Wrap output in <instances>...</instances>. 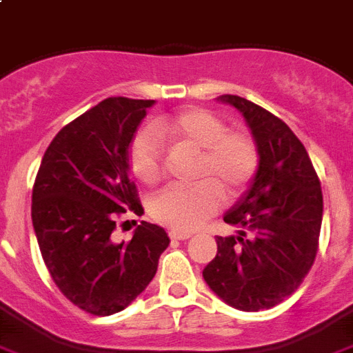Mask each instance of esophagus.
<instances>
[{
  "label": "esophagus",
  "instance_id": "esophagus-1",
  "mask_svg": "<svg viewBox=\"0 0 353 353\" xmlns=\"http://www.w3.org/2000/svg\"><path fill=\"white\" fill-rule=\"evenodd\" d=\"M170 235L172 241H186V239H190V233H181V232H170L168 233Z\"/></svg>",
  "mask_w": 353,
  "mask_h": 353
}]
</instances>
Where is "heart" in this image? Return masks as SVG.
<instances>
[{"mask_svg": "<svg viewBox=\"0 0 353 353\" xmlns=\"http://www.w3.org/2000/svg\"><path fill=\"white\" fill-rule=\"evenodd\" d=\"M159 138H170L201 150L195 177L210 181L190 186L172 185L150 199L152 219L174 232H194L221 206L222 194L236 195L251 181L259 167V149L250 134L228 132L226 123L203 109H186L158 118L134 136L129 150L134 176L145 185L163 177V152Z\"/></svg>", "mask_w": 353, "mask_h": 353, "instance_id": "obj_1", "label": "heart"}]
</instances>
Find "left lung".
Listing matches in <instances>:
<instances>
[{
	"mask_svg": "<svg viewBox=\"0 0 353 353\" xmlns=\"http://www.w3.org/2000/svg\"><path fill=\"white\" fill-rule=\"evenodd\" d=\"M244 117L259 167L248 190L224 213L239 235L217 236V254L203 278L224 303L259 312L300 287L318 251L323 194L318 174L285 121L236 94H222Z\"/></svg>",
	"mask_w": 353,
	"mask_h": 353,
	"instance_id": "1",
	"label": "left lung"
}]
</instances>
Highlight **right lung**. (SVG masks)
Instances as JSON below:
<instances>
[{
	"mask_svg": "<svg viewBox=\"0 0 353 353\" xmlns=\"http://www.w3.org/2000/svg\"><path fill=\"white\" fill-rule=\"evenodd\" d=\"M154 100L112 97L62 127L41 161L32 224L55 285L94 316L123 310L147 289L170 239L141 221L131 242H112L117 215L141 210L129 149Z\"/></svg>",
	"mask_w": 353,
	"mask_h": 353,
	"instance_id": "1",
	"label": "right lung"
}]
</instances>
